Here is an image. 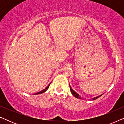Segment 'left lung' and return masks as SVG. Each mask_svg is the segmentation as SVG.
Instances as JSON below:
<instances>
[{"mask_svg":"<svg viewBox=\"0 0 124 124\" xmlns=\"http://www.w3.org/2000/svg\"><path fill=\"white\" fill-rule=\"evenodd\" d=\"M69 86H70V91H71V93H72V94H73V95L74 96H75L76 98H79V99H81V98L80 97V96H79V95L77 93L75 92V91H74L72 89V88L71 87V86H70V85H69ZM101 95H102V94L101 95H99V96H96V98H93V100H95L96 99H97V98H98L99 97H100V96H101Z\"/></svg>","mask_w":124,"mask_h":124,"instance_id":"1","label":"left lung"}]
</instances>
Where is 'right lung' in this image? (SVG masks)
I'll return each instance as SVG.
<instances>
[{
  "instance_id": "obj_1",
  "label": "right lung",
  "mask_w": 124,
  "mask_h": 124,
  "mask_svg": "<svg viewBox=\"0 0 124 124\" xmlns=\"http://www.w3.org/2000/svg\"><path fill=\"white\" fill-rule=\"evenodd\" d=\"M50 84H51V83H50V84H49V85H48V86H47V87H46V88H45V89H43V90H42L41 91H39V92H38V93H35V94H42V93H45V91H46V90H47L48 89V87H49V86H50Z\"/></svg>"
}]
</instances>
